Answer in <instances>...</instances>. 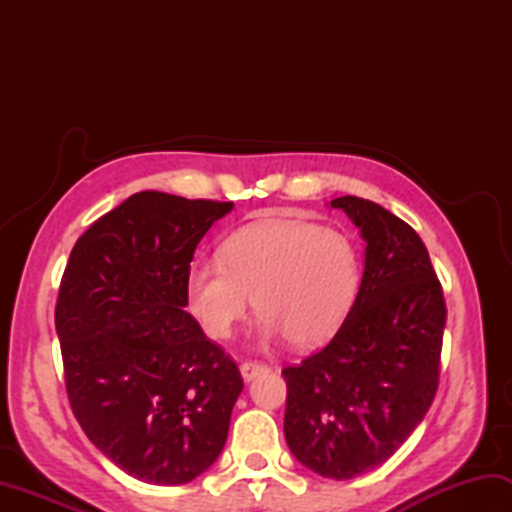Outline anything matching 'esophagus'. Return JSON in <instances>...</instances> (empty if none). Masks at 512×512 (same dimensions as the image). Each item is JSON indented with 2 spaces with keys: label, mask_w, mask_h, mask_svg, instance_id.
<instances>
[{
  "label": "esophagus",
  "mask_w": 512,
  "mask_h": 512,
  "mask_svg": "<svg viewBox=\"0 0 512 512\" xmlns=\"http://www.w3.org/2000/svg\"><path fill=\"white\" fill-rule=\"evenodd\" d=\"M239 372H242L244 380H253V378H257L259 374H266V372H270V367H268L266 363L244 361L242 365H239Z\"/></svg>",
  "instance_id": "esophagus-1"
}]
</instances>
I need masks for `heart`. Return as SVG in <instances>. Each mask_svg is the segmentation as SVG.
Here are the masks:
<instances>
[{"mask_svg":"<svg viewBox=\"0 0 512 512\" xmlns=\"http://www.w3.org/2000/svg\"><path fill=\"white\" fill-rule=\"evenodd\" d=\"M361 262L350 235L310 222H259L231 235L222 257L195 259L187 273L189 310L211 339L224 341L256 295L259 339L321 343L350 312Z\"/></svg>","mask_w":512,"mask_h":512,"instance_id":"b5f03b06","label":"heart"}]
</instances>
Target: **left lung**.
<instances>
[{
  "label": "left lung",
  "mask_w": 512,
  "mask_h": 512,
  "mask_svg": "<svg viewBox=\"0 0 512 512\" xmlns=\"http://www.w3.org/2000/svg\"><path fill=\"white\" fill-rule=\"evenodd\" d=\"M330 204L361 228L365 273L332 341L281 369L284 433L310 471L352 480L387 462L436 398L447 303L407 222L356 195Z\"/></svg>",
  "instance_id": "8db88e82"
}]
</instances>
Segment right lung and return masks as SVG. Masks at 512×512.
Returning <instances> with one entry per match:
<instances>
[{"mask_svg": "<svg viewBox=\"0 0 512 512\" xmlns=\"http://www.w3.org/2000/svg\"><path fill=\"white\" fill-rule=\"evenodd\" d=\"M233 202L140 191L70 253L57 325L74 418L140 482L176 486L222 453L244 380L187 308L200 239Z\"/></svg>", "mask_w": 512, "mask_h": 512, "instance_id": "right-lung-1", "label": "right lung"}]
</instances>
